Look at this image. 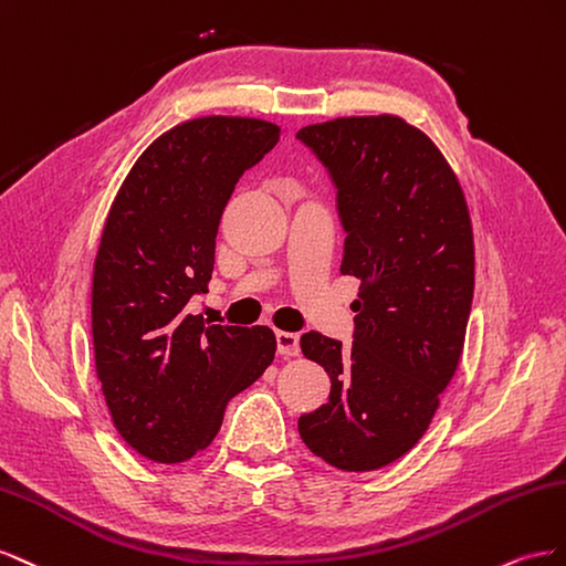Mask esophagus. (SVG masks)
I'll return each instance as SVG.
<instances>
[{"instance_id":"obj_1","label":"esophagus","mask_w":566,"mask_h":566,"mask_svg":"<svg viewBox=\"0 0 566 566\" xmlns=\"http://www.w3.org/2000/svg\"><path fill=\"white\" fill-rule=\"evenodd\" d=\"M274 342H277V353L282 355V358H294V355L301 353L298 334H294V332H277L274 334Z\"/></svg>"}]
</instances>
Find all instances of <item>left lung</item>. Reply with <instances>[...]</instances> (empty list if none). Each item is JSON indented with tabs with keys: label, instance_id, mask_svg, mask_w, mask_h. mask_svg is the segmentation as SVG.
Returning a JSON list of instances; mask_svg holds the SVG:
<instances>
[{
	"label": "left lung",
	"instance_id": "8db88e82",
	"mask_svg": "<svg viewBox=\"0 0 566 566\" xmlns=\"http://www.w3.org/2000/svg\"><path fill=\"white\" fill-rule=\"evenodd\" d=\"M296 139L336 189L342 274L363 282L350 348L301 336L332 391L298 433L332 467L373 472L422 439L455 375L474 296L470 213L443 154L398 116L336 118Z\"/></svg>",
	"mask_w": 566,
	"mask_h": 566
}]
</instances>
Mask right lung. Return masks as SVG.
<instances>
[{
  "instance_id": "add662e5",
  "label": "right lung",
  "mask_w": 566,
  "mask_h": 566,
  "mask_svg": "<svg viewBox=\"0 0 566 566\" xmlns=\"http://www.w3.org/2000/svg\"><path fill=\"white\" fill-rule=\"evenodd\" d=\"M277 142L268 120H187L139 156L111 206L92 282L96 377L118 433L154 462L201 453L274 358L272 329L185 308L206 294L239 177Z\"/></svg>"
}]
</instances>
